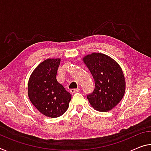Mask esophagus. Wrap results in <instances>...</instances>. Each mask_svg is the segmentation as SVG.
I'll return each instance as SVG.
<instances>
[{
	"label": "esophagus",
	"mask_w": 151,
	"mask_h": 151,
	"mask_svg": "<svg viewBox=\"0 0 151 151\" xmlns=\"http://www.w3.org/2000/svg\"><path fill=\"white\" fill-rule=\"evenodd\" d=\"M80 88H73V89H70V92L71 93H78L80 92Z\"/></svg>",
	"instance_id": "obj_1"
}]
</instances>
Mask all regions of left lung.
<instances>
[{"instance_id": "left-lung-1", "label": "left lung", "mask_w": 151, "mask_h": 151, "mask_svg": "<svg viewBox=\"0 0 151 151\" xmlns=\"http://www.w3.org/2000/svg\"><path fill=\"white\" fill-rule=\"evenodd\" d=\"M94 78L95 89L87 95L93 109L106 112L114 109L122 99L126 91V81L119 64L107 55L93 52L83 58Z\"/></svg>"}]
</instances>
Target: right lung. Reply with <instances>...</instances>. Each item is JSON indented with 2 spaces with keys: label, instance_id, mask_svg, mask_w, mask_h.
I'll return each mask as SVG.
<instances>
[{
  "label": "right lung",
  "instance_id": "add662e5",
  "mask_svg": "<svg viewBox=\"0 0 151 151\" xmlns=\"http://www.w3.org/2000/svg\"><path fill=\"white\" fill-rule=\"evenodd\" d=\"M60 58H47L31 74L27 93L30 101L40 113L58 118L69 107L71 94L57 81L56 75Z\"/></svg>",
  "mask_w": 151,
  "mask_h": 151
}]
</instances>
